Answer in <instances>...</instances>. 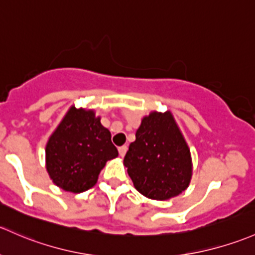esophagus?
I'll return each instance as SVG.
<instances>
[{
    "instance_id": "34e87169",
    "label": "esophagus",
    "mask_w": 255,
    "mask_h": 255,
    "mask_svg": "<svg viewBox=\"0 0 255 255\" xmlns=\"http://www.w3.org/2000/svg\"><path fill=\"white\" fill-rule=\"evenodd\" d=\"M127 145H122V146H120L119 148V152H120V156L121 157H123L126 155V152H127Z\"/></svg>"
}]
</instances>
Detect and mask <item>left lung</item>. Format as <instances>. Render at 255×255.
<instances>
[{"label": "left lung", "mask_w": 255, "mask_h": 255, "mask_svg": "<svg viewBox=\"0 0 255 255\" xmlns=\"http://www.w3.org/2000/svg\"><path fill=\"white\" fill-rule=\"evenodd\" d=\"M123 163L136 191L149 199L175 198L192 179L191 150L170 111L143 117Z\"/></svg>", "instance_id": "obj_1"}]
</instances>
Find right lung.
I'll return each instance as SVG.
<instances>
[{
	"label": "right lung",
	"mask_w": 255,
	"mask_h": 255,
	"mask_svg": "<svg viewBox=\"0 0 255 255\" xmlns=\"http://www.w3.org/2000/svg\"><path fill=\"white\" fill-rule=\"evenodd\" d=\"M94 110L71 106L47 140L46 170L61 189L82 193L98 182L109 160L119 156L111 133Z\"/></svg>",
	"instance_id": "add662e5"
}]
</instances>
